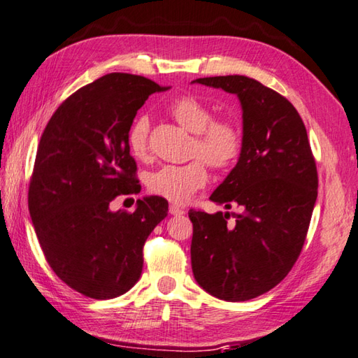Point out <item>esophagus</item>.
Returning a JSON list of instances; mask_svg holds the SVG:
<instances>
[{
    "instance_id": "esophagus-1",
    "label": "esophagus",
    "mask_w": 358,
    "mask_h": 358,
    "mask_svg": "<svg viewBox=\"0 0 358 358\" xmlns=\"http://www.w3.org/2000/svg\"><path fill=\"white\" fill-rule=\"evenodd\" d=\"M170 213H171V215H176V217H178V215H184L185 212H184V210H182V208H180V207H178V206H174V204H171V206H170Z\"/></svg>"
}]
</instances>
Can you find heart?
I'll return each instance as SVG.
<instances>
[{"instance_id": "heart-1", "label": "heart", "mask_w": 358, "mask_h": 358, "mask_svg": "<svg viewBox=\"0 0 358 358\" xmlns=\"http://www.w3.org/2000/svg\"><path fill=\"white\" fill-rule=\"evenodd\" d=\"M170 115L194 134L192 156H201L184 165H165L151 174L148 187L154 194L184 204L208 180L206 160L215 168H227L238 159L243 134L231 118H215L210 107L193 96H180L168 107ZM150 118L137 117L127 131V146L134 157L145 159L150 152Z\"/></svg>"}]
</instances>
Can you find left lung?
<instances>
[{
    "instance_id": "8db88e82",
    "label": "left lung",
    "mask_w": 358,
    "mask_h": 358,
    "mask_svg": "<svg viewBox=\"0 0 358 358\" xmlns=\"http://www.w3.org/2000/svg\"><path fill=\"white\" fill-rule=\"evenodd\" d=\"M237 95L243 146L237 165L210 199L240 213L188 212L192 269L198 284L222 301H248L289 273L307 237L318 196V173L304 121L287 98L246 76L199 78Z\"/></svg>"
}]
</instances>
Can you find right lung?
Returning <instances> with one entry per match:
<instances>
[{
    "mask_svg": "<svg viewBox=\"0 0 358 358\" xmlns=\"http://www.w3.org/2000/svg\"><path fill=\"white\" fill-rule=\"evenodd\" d=\"M168 89L106 74L66 98L40 138L28 193L32 224L52 271L89 298H117L137 284L145 241L168 215L160 196L138 199L134 213L110 210L120 194L140 192L127 131L148 96Z\"/></svg>",
    "mask_w": 358,
    "mask_h": 358,
    "instance_id": "obj_1",
    "label": "right lung"
}]
</instances>
